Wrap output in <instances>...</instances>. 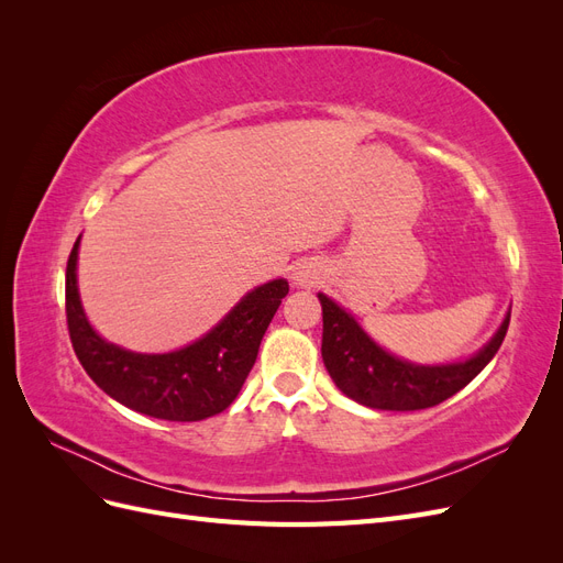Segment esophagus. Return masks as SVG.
<instances>
[{"label":"esophagus","mask_w":563,"mask_h":563,"mask_svg":"<svg viewBox=\"0 0 563 563\" xmlns=\"http://www.w3.org/2000/svg\"><path fill=\"white\" fill-rule=\"evenodd\" d=\"M294 284L296 286H312V284H317V275L308 267H298L294 272Z\"/></svg>","instance_id":"obj_1"}]
</instances>
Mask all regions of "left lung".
I'll list each match as a JSON object with an SVG mask.
<instances>
[{"label":"left lung","mask_w":563,"mask_h":563,"mask_svg":"<svg viewBox=\"0 0 563 563\" xmlns=\"http://www.w3.org/2000/svg\"><path fill=\"white\" fill-rule=\"evenodd\" d=\"M323 333L321 356L338 389L350 399L380 411H420L453 397L472 383L500 350L509 314L488 343L457 364L420 366L385 352L338 302L319 294Z\"/></svg>","instance_id":"obj_1"}]
</instances>
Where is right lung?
Instances as JSON below:
<instances>
[{"label":"right lung","instance_id":"obj_1","mask_svg":"<svg viewBox=\"0 0 563 563\" xmlns=\"http://www.w3.org/2000/svg\"><path fill=\"white\" fill-rule=\"evenodd\" d=\"M77 249L79 240L65 269V314L75 354L89 378L114 401L150 418L195 422L225 411L255 364L288 282L275 279L253 288L192 345L141 354L108 343L91 329L77 291Z\"/></svg>","mask_w":563,"mask_h":563}]
</instances>
